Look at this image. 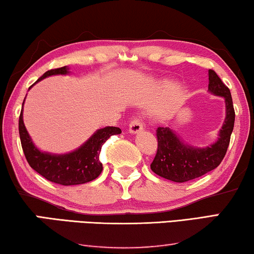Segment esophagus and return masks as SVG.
Returning <instances> with one entry per match:
<instances>
[{
	"mask_svg": "<svg viewBox=\"0 0 254 254\" xmlns=\"http://www.w3.org/2000/svg\"><path fill=\"white\" fill-rule=\"evenodd\" d=\"M143 129V122L138 118H136L132 120V122L129 124V131L132 132V134H136V132H139Z\"/></svg>",
	"mask_w": 254,
	"mask_h": 254,
	"instance_id": "34e87169",
	"label": "esophagus"
}]
</instances>
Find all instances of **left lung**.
I'll use <instances>...</instances> for the list:
<instances>
[{"label": "left lung", "mask_w": 254, "mask_h": 254, "mask_svg": "<svg viewBox=\"0 0 254 254\" xmlns=\"http://www.w3.org/2000/svg\"><path fill=\"white\" fill-rule=\"evenodd\" d=\"M209 91L224 97L226 102V119L219 138L211 146L195 149L183 143L169 127H158V149L151 169L160 177L176 183L192 181L213 170L224 159L234 128L235 110L231 91L211 69H209Z\"/></svg>", "instance_id": "1"}]
</instances>
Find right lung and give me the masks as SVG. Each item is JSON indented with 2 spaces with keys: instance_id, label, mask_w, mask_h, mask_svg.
I'll use <instances>...</instances> for the list:
<instances>
[{
  "instance_id": "add662e5",
  "label": "right lung",
  "mask_w": 254,
  "mask_h": 254,
  "mask_svg": "<svg viewBox=\"0 0 254 254\" xmlns=\"http://www.w3.org/2000/svg\"><path fill=\"white\" fill-rule=\"evenodd\" d=\"M67 72V67L51 69L38 78L37 81L48 76L64 75ZM120 132H122V129L119 127L102 128V129L97 130L78 150L68 154L54 155L43 153L37 150V147H35L28 132H27L25 125H23L22 109L20 117H19V135H20L22 151L27 162L45 179L64 186L85 184V183L92 182L99 177L103 169L102 163L99 160L101 147L110 136L118 135Z\"/></svg>"
}]
</instances>
